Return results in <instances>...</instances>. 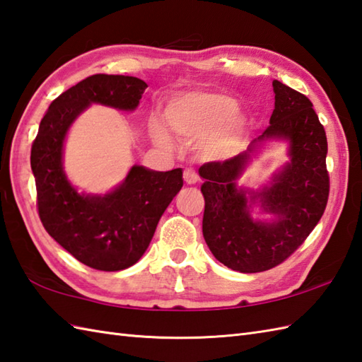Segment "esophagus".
I'll return each mask as SVG.
<instances>
[{"instance_id":"1","label":"esophagus","mask_w":362,"mask_h":362,"mask_svg":"<svg viewBox=\"0 0 362 362\" xmlns=\"http://www.w3.org/2000/svg\"><path fill=\"white\" fill-rule=\"evenodd\" d=\"M183 180H185L188 185H194V183L199 180V175L193 168H187L185 171H183Z\"/></svg>"}]
</instances>
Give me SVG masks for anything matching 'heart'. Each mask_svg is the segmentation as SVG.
<instances>
[{
  "label": "heart",
  "instance_id": "1",
  "mask_svg": "<svg viewBox=\"0 0 362 362\" xmlns=\"http://www.w3.org/2000/svg\"><path fill=\"white\" fill-rule=\"evenodd\" d=\"M166 119L175 134L185 138L213 136L211 148L219 153H228L240 144L247 119L236 112L233 98L219 93H188L169 104ZM153 138L161 144H169V135L160 122L152 124Z\"/></svg>",
  "mask_w": 362,
  "mask_h": 362
}]
</instances>
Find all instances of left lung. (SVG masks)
Listing matches in <instances>:
<instances>
[{
	"instance_id": "1",
	"label": "left lung",
	"mask_w": 362,
	"mask_h": 362,
	"mask_svg": "<svg viewBox=\"0 0 362 362\" xmlns=\"http://www.w3.org/2000/svg\"><path fill=\"white\" fill-rule=\"evenodd\" d=\"M272 87L275 109L263 135L243 153L199 168L205 243L222 264L244 274L269 271L291 257L317 226L329 193L327 135L311 101L280 81ZM267 137L288 139L291 160L274 175L271 186L247 198L248 192L235 188V179L256 144ZM252 203L272 212L276 221H253Z\"/></svg>"
}]
</instances>
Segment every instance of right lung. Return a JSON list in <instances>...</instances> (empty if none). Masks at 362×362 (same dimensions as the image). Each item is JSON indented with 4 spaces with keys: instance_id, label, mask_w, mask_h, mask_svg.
Wrapping results in <instances>:
<instances>
[{
    "instance_id": "obj_1",
    "label": "right lung",
    "mask_w": 362,
    "mask_h": 362,
    "mask_svg": "<svg viewBox=\"0 0 362 362\" xmlns=\"http://www.w3.org/2000/svg\"><path fill=\"white\" fill-rule=\"evenodd\" d=\"M146 88L148 83L134 76H90L54 99L30 149L45 230L76 259L98 271H122L143 257L161 214L183 187L182 169L158 173L135 165L112 193L79 194L64 173V141L90 104L135 110Z\"/></svg>"
}]
</instances>
